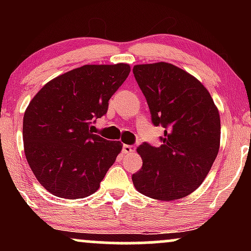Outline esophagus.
Masks as SVG:
<instances>
[{
    "mask_svg": "<svg viewBox=\"0 0 251 251\" xmlns=\"http://www.w3.org/2000/svg\"><path fill=\"white\" fill-rule=\"evenodd\" d=\"M123 152L124 153H127V154H131V153H133L134 152V146H132V145H124L123 146Z\"/></svg>",
    "mask_w": 251,
    "mask_h": 251,
    "instance_id": "34e87169",
    "label": "esophagus"
}]
</instances>
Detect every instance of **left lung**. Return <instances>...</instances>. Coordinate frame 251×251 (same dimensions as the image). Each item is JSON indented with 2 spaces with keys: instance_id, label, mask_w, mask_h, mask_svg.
<instances>
[{
  "instance_id": "8db88e82",
  "label": "left lung",
  "mask_w": 251,
  "mask_h": 251,
  "mask_svg": "<svg viewBox=\"0 0 251 251\" xmlns=\"http://www.w3.org/2000/svg\"><path fill=\"white\" fill-rule=\"evenodd\" d=\"M133 74L152 123L165 128L159 148L144 143L137 149L143 166L132 175L134 188L158 201L186 197L203 183L220 151L217 106L200 80L172 63L135 65Z\"/></svg>"
}]
</instances>
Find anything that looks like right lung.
Listing matches in <instances>:
<instances>
[{
    "instance_id": "1",
    "label": "right lung",
    "mask_w": 251,
    "mask_h": 251,
    "mask_svg": "<svg viewBox=\"0 0 251 251\" xmlns=\"http://www.w3.org/2000/svg\"><path fill=\"white\" fill-rule=\"evenodd\" d=\"M129 72L128 63L85 65L54 77L31 99L24 116L25 154L48 192L77 200L99 189L123 144L89 126L106 114Z\"/></svg>"
}]
</instances>
